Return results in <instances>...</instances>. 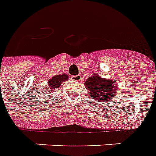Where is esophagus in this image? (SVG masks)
Wrapping results in <instances>:
<instances>
[{
  "instance_id": "esophagus-1",
  "label": "esophagus",
  "mask_w": 156,
  "mask_h": 156,
  "mask_svg": "<svg viewBox=\"0 0 156 156\" xmlns=\"http://www.w3.org/2000/svg\"><path fill=\"white\" fill-rule=\"evenodd\" d=\"M81 75L78 74V75H76V76H72L71 78H72L73 81H80L81 80Z\"/></svg>"
}]
</instances>
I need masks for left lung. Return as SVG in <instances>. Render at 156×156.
<instances>
[{
  "mask_svg": "<svg viewBox=\"0 0 156 156\" xmlns=\"http://www.w3.org/2000/svg\"><path fill=\"white\" fill-rule=\"evenodd\" d=\"M84 85L89 90L92 99L97 102L110 101L115 97L117 89L116 84L112 79L102 78L96 73H92V76L84 82Z\"/></svg>",
  "mask_w": 156,
  "mask_h": 156,
  "instance_id": "obj_1",
  "label": "left lung"
}]
</instances>
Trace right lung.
<instances>
[{"label":"right lung","instance_id":"add662e5","mask_svg":"<svg viewBox=\"0 0 156 156\" xmlns=\"http://www.w3.org/2000/svg\"><path fill=\"white\" fill-rule=\"evenodd\" d=\"M68 80V75L67 74H62V75H55L53 78L48 80V87L49 89L47 90V94L49 93L50 92H53L54 90L58 88L61 85V83L63 81Z\"/></svg>","mask_w":156,"mask_h":156}]
</instances>
